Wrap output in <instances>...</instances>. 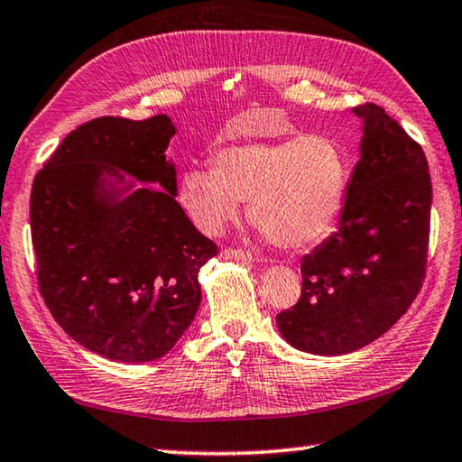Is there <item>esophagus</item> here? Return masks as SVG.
Masks as SVG:
<instances>
[{"label": "esophagus", "mask_w": 462, "mask_h": 462, "mask_svg": "<svg viewBox=\"0 0 462 462\" xmlns=\"http://www.w3.org/2000/svg\"><path fill=\"white\" fill-rule=\"evenodd\" d=\"M222 257L224 259H230V261H254V257L251 253L246 251H240V248H224L222 251Z\"/></svg>", "instance_id": "obj_1"}]
</instances>
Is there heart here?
<instances>
[{
    "label": "heart",
    "instance_id": "heart-1",
    "mask_svg": "<svg viewBox=\"0 0 462 462\" xmlns=\"http://www.w3.org/2000/svg\"><path fill=\"white\" fill-rule=\"evenodd\" d=\"M349 152L327 135L246 142L219 150L216 166L182 172L179 199L203 232L217 234L248 199L271 243L309 248L335 228L351 180Z\"/></svg>",
    "mask_w": 462,
    "mask_h": 462
}]
</instances>
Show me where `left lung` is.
<instances>
[{"instance_id": "left-lung-1", "label": "left lung", "mask_w": 462, "mask_h": 462, "mask_svg": "<svg viewBox=\"0 0 462 462\" xmlns=\"http://www.w3.org/2000/svg\"><path fill=\"white\" fill-rule=\"evenodd\" d=\"M362 119L339 230L302 259V296L277 314L290 346L343 356L384 335L426 277L431 180L426 153L378 105Z\"/></svg>"}]
</instances>
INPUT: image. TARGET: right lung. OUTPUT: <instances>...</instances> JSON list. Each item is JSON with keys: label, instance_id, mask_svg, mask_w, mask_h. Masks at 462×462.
Returning <instances> with one entry per match:
<instances>
[{"label": "right lung", "instance_id": "obj_1", "mask_svg": "<svg viewBox=\"0 0 462 462\" xmlns=\"http://www.w3.org/2000/svg\"><path fill=\"white\" fill-rule=\"evenodd\" d=\"M174 134L166 115L100 116L71 131L32 182L41 296L73 341L106 360L166 356L199 310V269L217 254L177 201Z\"/></svg>", "mask_w": 462, "mask_h": 462}]
</instances>
